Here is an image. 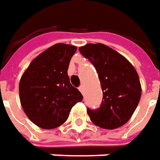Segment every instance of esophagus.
Here are the masks:
<instances>
[{
	"label": "esophagus",
	"mask_w": 160,
	"mask_h": 160,
	"mask_svg": "<svg viewBox=\"0 0 160 160\" xmlns=\"http://www.w3.org/2000/svg\"><path fill=\"white\" fill-rule=\"evenodd\" d=\"M79 89H80V91L81 92V94H85V88H84V87H83V86H80V88H79Z\"/></svg>",
	"instance_id": "1"
}]
</instances>
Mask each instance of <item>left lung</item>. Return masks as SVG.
<instances>
[{"mask_svg":"<svg viewBox=\"0 0 160 160\" xmlns=\"http://www.w3.org/2000/svg\"><path fill=\"white\" fill-rule=\"evenodd\" d=\"M80 53L95 67L102 90L98 109L88 108L93 123L114 130L124 125L138 105L142 88L134 66L125 57L103 43L80 46Z\"/></svg>","mask_w":160,"mask_h":160,"instance_id":"8db88e82","label":"left lung"}]
</instances>
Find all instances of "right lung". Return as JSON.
<instances>
[{"label":"right lung","instance_id":"right-lung-1","mask_svg":"<svg viewBox=\"0 0 160 160\" xmlns=\"http://www.w3.org/2000/svg\"><path fill=\"white\" fill-rule=\"evenodd\" d=\"M76 50L74 45L56 43L35 58L21 77V105L30 121L42 129L62 125L72 108L83 99L67 74Z\"/></svg>","mask_w":160,"mask_h":160}]
</instances>
